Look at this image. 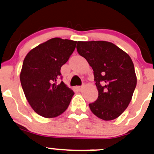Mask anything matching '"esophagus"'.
I'll list each match as a JSON object with an SVG mask.
<instances>
[{
	"label": "esophagus",
	"mask_w": 154,
	"mask_h": 154,
	"mask_svg": "<svg viewBox=\"0 0 154 154\" xmlns=\"http://www.w3.org/2000/svg\"><path fill=\"white\" fill-rule=\"evenodd\" d=\"M76 89L78 91H81L82 89V86H77V87H76Z\"/></svg>",
	"instance_id": "esophagus-1"
}]
</instances>
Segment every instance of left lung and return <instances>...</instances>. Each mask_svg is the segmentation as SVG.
Segmentation results:
<instances>
[{
    "instance_id": "obj_1",
    "label": "left lung",
    "mask_w": 154,
    "mask_h": 154,
    "mask_svg": "<svg viewBox=\"0 0 154 154\" xmlns=\"http://www.w3.org/2000/svg\"><path fill=\"white\" fill-rule=\"evenodd\" d=\"M78 54L93 69L98 97L90 109L100 119L119 117L128 106L137 85L135 67L130 56L107 41H78Z\"/></svg>"
}]
</instances>
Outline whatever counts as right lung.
Returning a JSON list of instances; mask_svg holds the SVG:
<instances>
[{
	"label": "right lung",
	"instance_id": "right-lung-1",
	"mask_svg": "<svg viewBox=\"0 0 154 154\" xmlns=\"http://www.w3.org/2000/svg\"><path fill=\"white\" fill-rule=\"evenodd\" d=\"M77 41L55 38L40 44L24 58L20 81L29 105L37 114L54 118L63 114L75 93L63 81L57 84L61 67L66 63Z\"/></svg>",
	"mask_w": 154,
	"mask_h": 154
}]
</instances>
